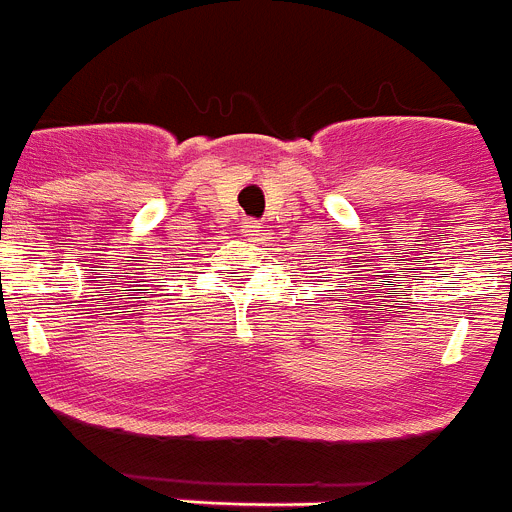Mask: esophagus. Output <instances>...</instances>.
Masks as SVG:
<instances>
[{
	"instance_id": "esophagus-1",
	"label": "esophagus",
	"mask_w": 512,
	"mask_h": 512,
	"mask_svg": "<svg viewBox=\"0 0 512 512\" xmlns=\"http://www.w3.org/2000/svg\"><path fill=\"white\" fill-rule=\"evenodd\" d=\"M243 227H246V233L248 235H256V233H259V222H246V225H243Z\"/></svg>"
}]
</instances>
